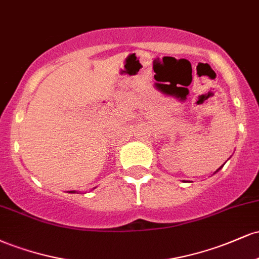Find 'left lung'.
Masks as SVG:
<instances>
[{"label":"left lung","mask_w":259,"mask_h":259,"mask_svg":"<svg viewBox=\"0 0 259 259\" xmlns=\"http://www.w3.org/2000/svg\"><path fill=\"white\" fill-rule=\"evenodd\" d=\"M222 168H223V165H222V167H221V168H219V169H218V170H215V173H217V171H219V170H221V169H222ZM215 173H214V174H215Z\"/></svg>","instance_id":"1"}]
</instances>
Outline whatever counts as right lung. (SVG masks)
<instances>
[{
    "instance_id": "obj_1",
    "label": "right lung",
    "mask_w": 259,
    "mask_h": 259,
    "mask_svg": "<svg viewBox=\"0 0 259 259\" xmlns=\"http://www.w3.org/2000/svg\"><path fill=\"white\" fill-rule=\"evenodd\" d=\"M70 192H72V194H74V192H75V191H70Z\"/></svg>"
}]
</instances>
